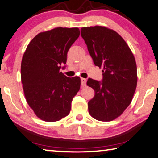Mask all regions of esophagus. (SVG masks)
I'll use <instances>...</instances> for the list:
<instances>
[{"mask_svg":"<svg viewBox=\"0 0 158 158\" xmlns=\"http://www.w3.org/2000/svg\"><path fill=\"white\" fill-rule=\"evenodd\" d=\"M86 79H84V78H81V86L84 87L86 85Z\"/></svg>","mask_w":158,"mask_h":158,"instance_id":"34e87169","label":"esophagus"}]
</instances>
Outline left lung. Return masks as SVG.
Returning a JSON list of instances; mask_svg holds the SVG:
<instances>
[{
	"mask_svg": "<svg viewBox=\"0 0 158 158\" xmlns=\"http://www.w3.org/2000/svg\"><path fill=\"white\" fill-rule=\"evenodd\" d=\"M81 36L96 66L102 67L101 81L89 78L95 96L89 112L99 121H112L122 114L133 98L137 68L133 53L119 34L105 27H83Z\"/></svg>",
	"mask_w": 158,
	"mask_h": 158,
	"instance_id": "left-lung-1",
	"label": "left lung"
}]
</instances>
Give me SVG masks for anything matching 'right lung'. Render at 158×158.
<instances>
[{"label":"right lung","instance_id":"right-lung-1","mask_svg":"<svg viewBox=\"0 0 158 158\" xmlns=\"http://www.w3.org/2000/svg\"><path fill=\"white\" fill-rule=\"evenodd\" d=\"M79 29L57 27L37 34L22 57L21 79L27 103L44 121L56 122L68 115L73 98L79 91V77L60 72Z\"/></svg>","mask_w":158,"mask_h":158}]
</instances>
